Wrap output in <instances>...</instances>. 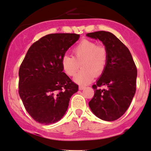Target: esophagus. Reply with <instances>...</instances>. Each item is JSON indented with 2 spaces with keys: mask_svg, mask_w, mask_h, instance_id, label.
<instances>
[{
  "mask_svg": "<svg viewBox=\"0 0 151 151\" xmlns=\"http://www.w3.org/2000/svg\"><path fill=\"white\" fill-rule=\"evenodd\" d=\"M85 86H81V85H80L79 86V90H83V89H84L85 88Z\"/></svg>",
  "mask_w": 151,
  "mask_h": 151,
  "instance_id": "1",
  "label": "esophagus"
}]
</instances>
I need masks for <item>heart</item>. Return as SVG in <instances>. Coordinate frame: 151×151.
Masks as SVG:
<instances>
[{
    "label": "heart",
    "instance_id": "heart-1",
    "mask_svg": "<svg viewBox=\"0 0 151 151\" xmlns=\"http://www.w3.org/2000/svg\"><path fill=\"white\" fill-rule=\"evenodd\" d=\"M73 57L65 55L61 59L62 68L69 77H74L81 65L82 70L75 77L76 82L87 84L104 72L108 61V51L105 46L83 39L72 49Z\"/></svg>",
    "mask_w": 151,
    "mask_h": 151
}]
</instances>
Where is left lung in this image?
Wrapping results in <instances>:
<instances>
[{
	"mask_svg": "<svg viewBox=\"0 0 151 151\" xmlns=\"http://www.w3.org/2000/svg\"><path fill=\"white\" fill-rule=\"evenodd\" d=\"M86 35L100 40L108 51L107 65L97 83L93 85L95 93L89 106L100 119L116 121L126 111L136 92V65L128 48L114 34L101 30ZM103 85L106 89L100 88Z\"/></svg>",
	"mask_w": 151,
	"mask_h": 151,
	"instance_id": "1",
	"label": "left lung"
}]
</instances>
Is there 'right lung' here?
Wrapping results in <instances>:
<instances>
[{
    "instance_id": "obj_1",
    "label": "right lung",
    "mask_w": 151,
    "mask_h": 151,
    "mask_svg": "<svg viewBox=\"0 0 151 151\" xmlns=\"http://www.w3.org/2000/svg\"><path fill=\"white\" fill-rule=\"evenodd\" d=\"M75 33H53L30 46L19 70V94L30 116L49 125L65 114L79 86L63 72L61 59L78 40Z\"/></svg>"
}]
</instances>
